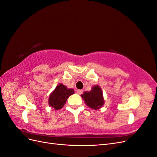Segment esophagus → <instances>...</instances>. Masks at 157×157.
<instances>
[{
  "instance_id": "esophagus-1",
  "label": "esophagus",
  "mask_w": 157,
  "mask_h": 157,
  "mask_svg": "<svg viewBox=\"0 0 157 157\" xmlns=\"http://www.w3.org/2000/svg\"><path fill=\"white\" fill-rule=\"evenodd\" d=\"M76 91H77V93L78 95L82 94V92H83L82 90H76Z\"/></svg>"
}]
</instances>
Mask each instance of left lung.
<instances>
[{"label": "left lung", "instance_id": "left-lung-1", "mask_svg": "<svg viewBox=\"0 0 157 157\" xmlns=\"http://www.w3.org/2000/svg\"><path fill=\"white\" fill-rule=\"evenodd\" d=\"M81 97L86 105L94 110L101 108L105 103L102 90L99 85H95L89 92H84Z\"/></svg>", "mask_w": 157, "mask_h": 157}]
</instances>
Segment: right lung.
<instances>
[{"instance_id": "add662e5", "label": "right lung", "mask_w": 157, "mask_h": 157, "mask_svg": "<svg viewBox=\"0 0 157 157\" xmlns=\"http://www.w3.org/2000/svg\"><path fill=\"white\" fill-rule=\"evenodd\" d=\"M75 94L74 90L68 88L63 84H59L56 87L48 98L49 106L55 110H59L62 108L67 100V98Z\"/></svg>"}]
</instances>
